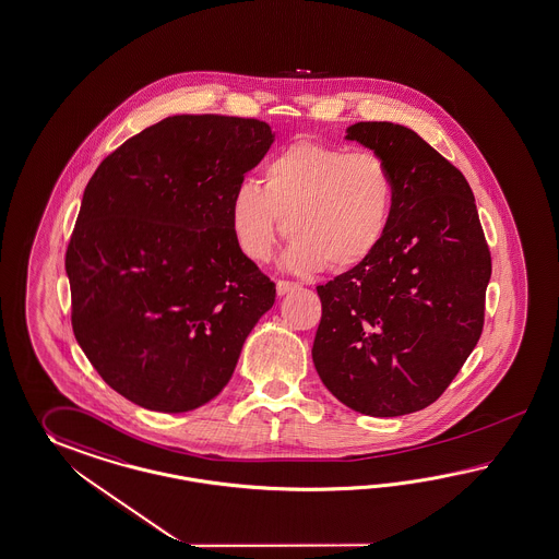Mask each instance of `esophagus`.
<instances>
[{"label": "esophagus", "instance_id": "esophagus-1", "mask_svg": "<svg viewBox=\"0 0 559 559\" xmlns=\"http://www.w3.org/2000/svg\"><path fill=\"white\" fill-rule=\"evenodd\" d=\"M295 288H299V285H297V283H288V281H278V283H276V295H278V297H283V295H286V293H290V290H295Z\"/></svg>", "mask_w": 559, "mask_h": 559}]
</instances>
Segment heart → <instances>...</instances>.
Here are the masks:
<instances>
[{
    "mask_svg": "<svg viewBox=\"0 0 559 559\" xmlns=\"http://www.w3.org/2000/svg\"><path fill=\"white\" fill-rule=\"evenodd\" d=\"M395 191L394 171L380 153L295 141L264 164L260 186L236 188L231 236L246 259L266 262L286 230L293 242L281 266L288 273H319L328 264L347 271L380 248Z\"/></svg>",
    "mask_w": 559,
    "mask_h": 559,
    "instance_id": "b5f03b06",
    "label": "heart"
}]
</instances>
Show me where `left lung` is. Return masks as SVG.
<instances>
[{"instance_id":"1","label":"left lung","mask_w":559,"mask_h":559,"mask_svg":"<svg viewBox=\"0 0 559 559\" xmlns=\"http://www.w3.org/2000/svg\"><path fill=\"white\" fill-rule=\"evenodd\" d=\"M345 139L392 167L394 216L366 262L317 286L313 364L341 404L394 418L436 402L475 349L489 246L471 186L418 133L373 121L347 127Z\"/></svg>"}]
</instances>
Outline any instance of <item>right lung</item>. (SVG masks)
I'll return each instance as SVG.
<instances>
[{
  "instance_id": "right-lung-1",
  "label": "right lung",
  "mask_w": 559,
  "mask_h": 559,
  "mask_svg": "<svg viewBox=\"0 0 559 559\" xmlns=\"http://www.w3.org/2000/svg\"><path fill=\"white\" fill-rule=\"evenodd\" d=\"M274 143L264 121L174 115L98 165L67 250L72 329L115 392L179 414L230 381L276 286L230 230L245 174Z\"/></svg>"
}]
</instances>
